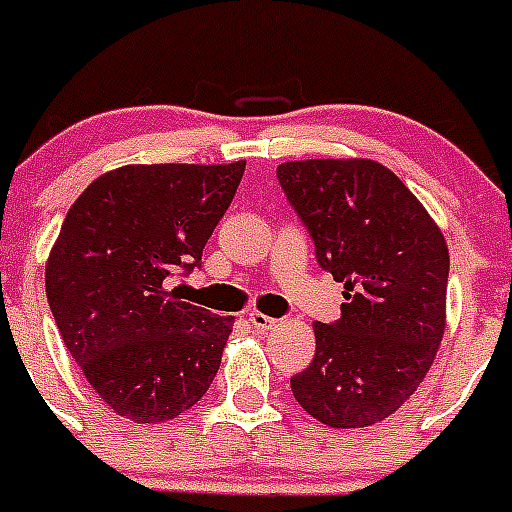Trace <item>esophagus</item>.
Here are the masks:
<instances>
[{
	"label": "esophagus",
	"instance_id": "esophagus-1",
	"mask_svg": "<svg viewBox=\"0 0 512 512\" xmlns=\"http://www.w3.org/2000/svg\"><path fill=\"white\" fill-rule=\"evenodd\" d=\"M249 323H252V328L255 331H270V328L276 326V318H270V315H263V313H249Z\"/></svg>",
	"mask_w": 512,
	"mask_h": 512
}]
</instances>
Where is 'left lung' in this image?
Listing matches in <instances>:
<instances>
[{
	"label": "left lung",
	"instance_id": "left-lung-1",
	"mask_svg": "<svg viewBox=\"0 0 512 512\" xmlns=\"http://www.w3.org/2000/svg\"><path fill=\"white\" fill-rule=\"evenodd\" d=\"M344 284L342 318L313 323L315 357L292 376L294 400L334 429L384 421L418 389L444 334L450 252L426 207L373 160H297L276 170Z\"/></svg>",
	"mask_w": 512,
	"mask_h": 512
}]
</instances>
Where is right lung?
Listing matches in <instances>:
<instances>
[{
    "label": "right lung",
    "instance_id": "add662e5",
    "mask_svg": "<svg viewBox=\"0 0 512 512\" xmlns=\"http://www.w3.org/2000/svg\"><path fill=\"white\" fill-rule=\"evenodd\" d=\"M244 160L123 165L73 202L47 260V299L62 342L94 392L139 423L202 400L234 318L178 297L176 281L231 205Z\"/></svg>",
    "mask_w": 512,
    "mask_h": 512
}]
</instances>
